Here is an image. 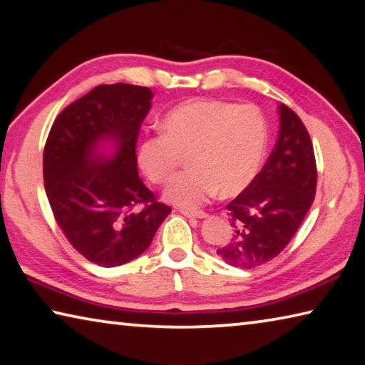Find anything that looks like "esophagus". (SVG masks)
<instances>
[{
  "label": "esophagus",
  "instance_id": "34e87169",
  "mask_svg": "<svg viewBox=\"0 0 365 365\" xmlns=\"http://www.w3.org/2000/svg\"><path fill=\"white\" fill-rule=\"evenodd\" d=\"M180 212L183 215H187V217H196V219H205L207 215L205 211H190V209H180Z\"/></svg>",
  "mask_w": 365,
  "mask_h": 365
}]
</instances>
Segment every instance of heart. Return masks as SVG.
<instances>
[{
	"label": "heart",
	"mask_w": 365,
	"mask_h": 365,
	"mask_svg": "<svg viewBox=\"0 0 365 365\" xmlns=\"http://www.w3.org/2000/svg\"><path fill=\"white\" fill-rule=\"evenodd\" d=\"M269 128L255 104L219 100H190L170 109L163 133L138 146V163L153 183L174 175L182 154L188 170L175 177L165 200L182 207H197L220 191L233 196L255 180L267 153Z\"/></svg>",
	"instance_id": "obj_1"
}]
</instances>
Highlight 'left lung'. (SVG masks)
<instances>
[{"label":"left lung","instance_id":"obj_1","mask_svg":"<svg viewBox=\"0 0 365 365\" xmlns=\"http://www.w3.org/2000/svg\"><path fill=\"white\" fill-rule=\"evenodd\" d=\"M279 113V138L267 163L225 206L233 233L217 248V256L238 269H255L279 256L316 196L317 165L307 128L285 104Z\"/></svg>","mask_w":365,"mask_h":365}]
</instances>
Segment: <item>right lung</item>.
Returning a JSON list of instances; mask_svg holds the SVG:
<instances>
[{
  "label": "right lung",
  "instance_id": "1",
  "mask_svg": "<svg viewBox=\"0 0 365 365\" xmlns=\"http://www.w3.org/2000/svg\"><path fill=\"white\" fill-rule=\"evenodd\" d=\"M153 93L130 83L98 85L69 104L43 151L46 196L64 237L101 267L130 262L148 250L172 207L140 180L137 141ZM114 140L113 157L97 151Z\"/></svg>",
  "mask_w": 365,
  "mask_h": 365
}]
</instances>
